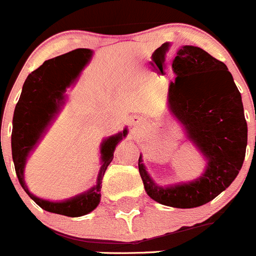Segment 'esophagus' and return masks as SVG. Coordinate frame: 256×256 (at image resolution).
<instances>
[{"label":"esophagus","instance_id":"1","mask_svg":"<svg viewBox=\"0 0 256 256\" xmlns=\"http://www.w3.org/2000/svg\"><path fill=\"white\" fill-rule=\"evenodd\" d=\"M136 122H137V123H138V122H140V123H141V122H142V118L134 116V118H133V123H136Z\"/></svg>","mask_w":256,"mask_h":256}]
</instances>
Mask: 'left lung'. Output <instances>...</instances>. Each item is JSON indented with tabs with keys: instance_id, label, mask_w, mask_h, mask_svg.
Instances as JSON below:
<instances>
[{
	"instance_id": "8db88e82",
	"label": "left lung",
	"mask_w": 256,
	"mask_h": 256,
	"mask_svg": "<svg viewBox=\"0 0 256 256\" xmlns=\"http://www.w3.org/2000/svg\"><path fill=\"white\" fill-rule=\"evenodd\" d=\"M173 68L177 76L169 87V106L206 158V170L195 182L162 188L150 178L141 156L138 169L152 200L190 209L212 201L237 177L245 159L248 124L241 94L224 62L202 48L183 46Z\"/></svg>"
}]
</instances>
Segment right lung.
Returning <instances> with one entry per match:
<instances>
[{
    "mask_svg": "<svg viewBox=\"0 0 256 256\" xmlns=\"http://www.w3.org/2000/svg\"><path fill=\"white\" fill-rule=\"evenodd\" d=\"M91 58V51L87 48H76L58 58L44 61L38 69L33 70L26 79L20 98L15 106L12 118L11 150L18 180L29 195V198L47 212L66 216H80L92 212L100 202L101 182L106 168L114 158L116 144L126 137L123 133L105 140L101 148L102 166L97 178L96 187L64 202H51L33 196L24 182V165L28 154L40 140V134L50 123L58 105L64 98L65 88L69 87L80 69Z\"/></svg>",
    "mask_w": 256,
    "mask_h": 256,
    "instance_id": "add662e5",
    "label": "right lung"
}]
</instances>
